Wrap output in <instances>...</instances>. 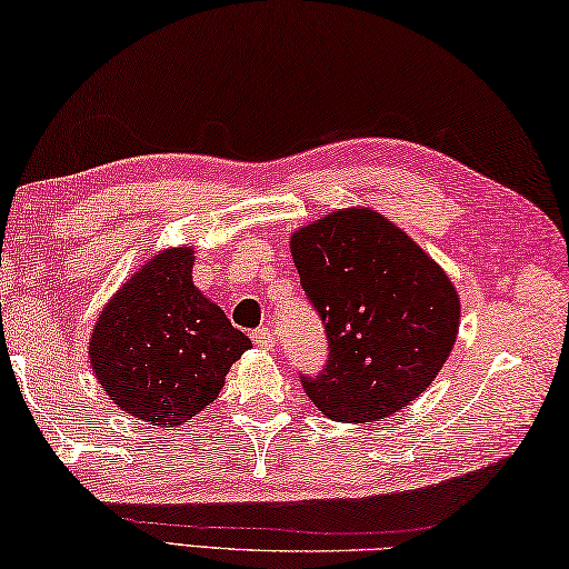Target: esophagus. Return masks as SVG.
I'll use <instances>...</instances> for the list:
<instances>
[{
  "mask_svg": "<svg viewBox=\"0 0 569 569\" xmlns=\"http://www.w3.org/2000/svg\"><path fill=\"white\" fill-rule=\"evenodd\" d=\"M251 338H253V343L258 346V348H273V343H276V336H273V330L268 328V326H263V328H256L253 333H251Z\"/></svg>",
  "mask_w": 569,
  "mask_h": 569,
  "instance_id": "obj_1",
  "label": "esophagus"
}]
</instances>
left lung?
<instances>
[{"mask_svg": "<svg viewBox=\"0 0 569 569\" xmlns=\"http://www.w3.org/2000/svg\"><path fill=\"white\" fill-rule=\"evenodd\" d=\"M291 251L328 340L326 366L298 373L313 406L333 420L373 422L416 400L458 336L460 301L440 266L366 209L306 226Z\"/></svg>", "mask_w": 569, "mask_h": 569, "instance_id": "obj_1", "label": "left lung"}]
</instances>
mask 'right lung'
<instances>
[{"label":"right lung","instance_id":"obj_1","mask_svg":"<svg viewBox=\"0 0 569 569\" xmlns=\"http://www.w3.org/2000/svg\"><path fill=\"white\" fill-rule=\"evenodd\" d=\"M191 261V249L153 256L104 308L89 343L101 388L147 426L189 422L251 348V338L193 286Z\"/></svg>","mask_w":569,"mask_h":569}]
</instances>
